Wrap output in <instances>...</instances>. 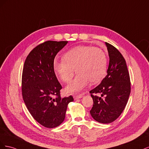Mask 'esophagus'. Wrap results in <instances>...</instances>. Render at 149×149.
I'll return each mask as SVG.
<instances>
[{"mask_svg": "<svg viewBox=\"0 0 149 149\" xmlns=\"http://www.w3.org/2000/svg\"><path fill=\"white\" fill-rule=\"evenodd\" d=\"M83 96V94H78V95H74L73 96V97H74V100H78V99H80Z\"/></svg>", "mask_w": 149, "mask_h": 149, "instance_id": "esophagus-1", "label": "esophagus"}]
</instances>
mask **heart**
<instances>
[{
    "label": "heart",
    "instance_id": "obj_1",
    "mask_svg": "<svg viewBox=\"0 0 149 149\" xmlns=\"http://www.w3.org/2000/svg\"><path fill=\"white\" fill-rule=\"evenodd\" d=\"M107 68V56L102 49L80 45L68 51L63 60H55L53 70L63 81L69 83L75 71L77 76L67 86L66 91L73 93L81 91L89 81L94 84L104 76Z\"/></svg>",
    "mask_w": 149,
    "mask_h": 149
}]
</instances>
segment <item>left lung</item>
Listing matches in <instances>:
<instances>
[{
    "instance_id": "obj_1",
    "label": "left lung",
    "mask_w": 149,
    "mask_h": 149,
    "mask_svg": "<svg viewBox=\"0 0 149 149\" xmlns=\"http://www.w3.org/2000/svg\"><path fill=\"white\" fill-rule=\"evenodd\" d=\"M106 45L109 56L107 74L89 91L93 100L90 113L94 120L102 124L111 123L119 118L130 93V76L124 58L113 45L107 42Z\"/></svg>"
}]
</instances>
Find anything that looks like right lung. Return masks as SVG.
I'll return each mask as SVG.
<instances>
[{"mask_svg":"<svg viewBox=\"0 0 149 149\" xmlns=\"http://www.w3.org/2000/svg\"><path fill=\"white\" fill-rule=\"evenodd\" d=\"M68 41H47L31 50L24 63L22 77V93L30 114L47 128L59 126L65 118L72 96L62 98L61 84L53 70L56 54Z\"/></svg>","mask_w":149,"mask_h":149,"instance_id":"right-lung-1","label":"right lung"}]
</instances>
